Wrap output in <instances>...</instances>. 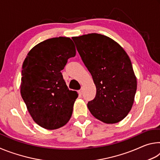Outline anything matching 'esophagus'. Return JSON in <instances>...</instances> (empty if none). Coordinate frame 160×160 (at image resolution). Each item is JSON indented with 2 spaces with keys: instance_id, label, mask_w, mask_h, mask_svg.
<instances>
[{
  "instance_id": "1",
  "label": "esophagus",
  "mask_w": 160,
  "mask_h": 160,
  "mask_svg": "<svg viewBox=\"0 0 160 160\" xmlns=\"http://www.w3.org/2000/svg\"><path fill=\"white\" fill-rule=\"evenodd\" d=\"M82 93H83V91L82 90H78V94H79V95H82Z\"/></svg>"
}]
</instances>
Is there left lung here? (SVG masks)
<instances>
[{
  "label": "left lung",
  "instance_id": "8db88e82",
  "mask_svg": "<svg viewBox=\"0 0 160 160\" xmlns=\"http://www.w3.org/2000/svg\"><path fill=\"white\" fill-rule=\"evenodd\" d=\"M92 77L97 92L88 103L90 113L105 123H116L128 115L137 90L129 56L111 38L92 33L72 38Z\"/></svg>",
  "mask_w": 160,
  "mask_h": 160
}]
</instances>
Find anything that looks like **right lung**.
I'll use <instances>...</instances> for the list:
<instances>
[{"mask_svg": "<svg viewBox=\"0 0 160 160\" xmlns=\"http://www.w3.org/2000/svg\"><path fill=\"white\" fill-rule=\"evenodd\" d=\"M76 54L68 37H55L37 44L22 64L21 96L34 122L54 130L68 122L78 94L69 90L61 70Z\"/></svg>", "mask_w": 160, "mask_h": 160, "instance_id": "right-lung-1", "label": "right lung"}]
</instances>
